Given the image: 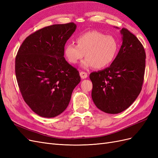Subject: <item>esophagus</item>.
Returning a JSON list of instances; mask_svg holds the SVG:
<instances>
[{
	"mask_svg": "<svg viewBox=\"0 0 158 158\" xmlns=\"http://www.w3.org/2000/svg\"><path fill=\"white\" fill-rule=\"evenodd\" d=\"M80 76L81 78L84 79V78H86L88 77V74L85 73V72L81 71L80 73Z\"/></svg>",
	"mask_w": 158,
	"mask_h": 158,
	"instance_id": "obj_1",
	"label": "esophagus"
}]
</instances>
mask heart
<instances>
[{
	"instance_id": "heart-1",
	"label": "heart",
	"mask_w": 158,
	"mask_h": 158,
	"mask_svg": "<svg viewBox=\"0 0 158 158\" xmlns=\"http://www.w3.org/2000/svg\"><path fill=\"white\" fill-rule=\"evenodd\" d=\"M77 45L68 43L64 47V55L70 63L75 64L82 59L84 69H101L111 64L115 58L118 45L113 36L105 35L98 31L82 33L76 39Z\"/></svg>"
}]
</instances>
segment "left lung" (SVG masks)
<instances>
[{
  "instance_id": "1",
  "label": "left lung",
  "mask_w": 158,
  "mask_h": 158,
  "mask_svg": "<svg viewBox=\"0 0 158 158\" xmlns=\"http://www.w3.org/2000/svg\"><path fill=\"white\" fill-rule=\"evenodd\" d=\"M123 44L111 66L89 74L92 98L101 111L117 114L130 107L144 82L146 52L138 38L127 28L121 30Z\"/></svg>"
}]
</instances>
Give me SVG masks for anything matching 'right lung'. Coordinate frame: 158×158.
Masks as SVG:
<instances>
[{"label": "right lung", "instance_id": "obj_1", "mask_svg": "<svg viewBox=\"0 0 158 158\" xmlns=\"http://www.w3.org/2000/svg\"><path fill=\"white\" fill-rule=\"evenodd\" d=\"M76 27L74 22L45 27L27 37L17 52L18 87L27 106L41 117L63 113L80 82L78 70L64 57V45Z\"/></svg>", "mask_w": 158, "mask_h": 158}]
</instances>
